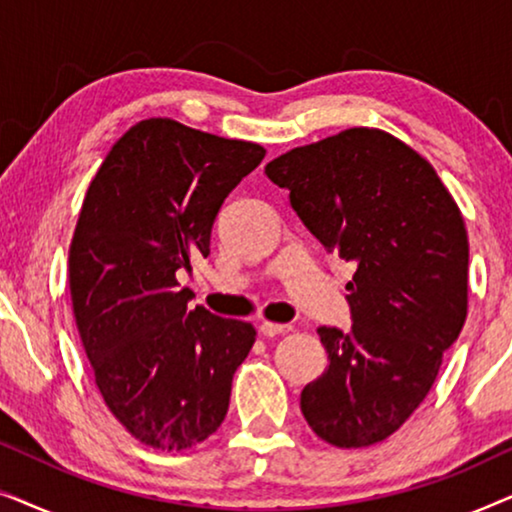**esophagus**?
I'll list each match as a JSON object with an SVG mask.
<instances>
[{"label":"esophagus","mask_w":512,"mask_h":512,"mask_svg":"<svg viewBox=\"0 0 512 512\" xmlns=\"http://www.w3.org/2000/svg\"><path fill=\"white\" fill-rule=\"evenodd\" d=\"M258 331L265 338H275V335H282V333H289L291 326L289 324H272V321H263L261 326H258Z\"/></svg>","instance_id":"esophagus-1"}]
</instances>
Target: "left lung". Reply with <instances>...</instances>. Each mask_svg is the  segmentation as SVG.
<instances>
[{"label": "left lung", "mask_w": 512, "mask_h": 512, "mask_svg": "<svg viewBox=\"0 0 512 512\" xmlns=\"http://www.w3.org/2000/svg\"><path fill=\"white\" fill-rule=\"evenodd\" d=\"M310 233L356 263L352 331L319 328L328 368L300 394L321 440H387L436 382L468 312L464 216L433 165L377 128H349L265 165Z\"/></svg>", "instance_id": "left-lung-1"}]
</instances>
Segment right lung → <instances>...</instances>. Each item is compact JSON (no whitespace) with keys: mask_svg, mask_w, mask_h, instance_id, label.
<instances>
[{"mask_svg":"<svg viewBox=\"0 0 512 512\" xmlns=\"http://www.w3.org/2000/svg\"><path fill=\"white\" fill-rule=\"evenodd\" d=\"M263 156L261 144L146 118L83 198L69 244L76 328L111 415L153 450L184 452L219 429L256 342L247 321L191 310L179 270L207 258L223 200Z\"/></svg>","mask_w":512,"mask_h":512,"instance_id":"right-lung-1","label":"right lung"}]
</instances>
